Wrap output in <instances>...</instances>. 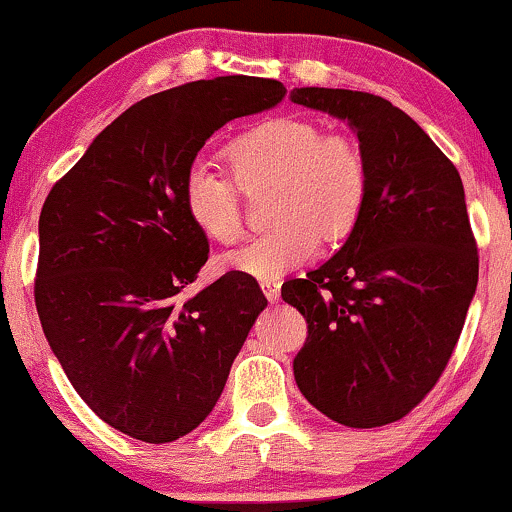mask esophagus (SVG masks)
Here are the masks:
<instances>
[{"instance_id": "34e87169", "label": "esophagus", "mask_w": 512, "mask_h": 512, "mask_svg": "<svg viewBox=\"0 0 512 512\" xmlns=\"http://www.w3.org/2000/svg\"><path fill=\"white\" fill-rule=\"evenodd\" d=\"M262 288H264V295H267L269 303H279V298H281V283L279 281H264Z\"/></svg>"}]
</instances>
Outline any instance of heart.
<instances>
[{
  "label": "heart",
  "instance_id": "1",
  "mask_svg": "<svg viewBox=\"0 0 512 512\" xmlns=\"http://www.w3.org/2000/svg\"><path fill=\"white\" fill-rule=\"evenodd\" d=\"M231 178L193 164L181 186L188 219L202 236L221 245L243 233L240 193L269 190L274 229L224 257L231 272L274 281L317 255L319 245L341 243L360 224L369 178L362 152L341 133L317 123L276 116L238 133L224 147ZM234 183L231 184L230 181Z\"/></svg>",
  "mask_w": 512,
  "mask_h": 512
}]
</instances>
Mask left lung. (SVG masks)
Segmentation results:
<instances>
[{"label": "left lung", "instance_id": "obj_1", "mask_svg": "<svg viewBox=\"0 0 512 512\" xmlns=\"http://www.w3.org/2000/svg\"><path fill=\"white\" fill-rule=\"evenodd\" d=\"M291 100L350 123L369 193L346 245L281 295L307 319L298 389L355 429L403 420L451 360L479 255L458 169L403 109L369 92L295 88Z\"/></svg>", "mask_w": 512, "mask_h": 512}]
</instances>
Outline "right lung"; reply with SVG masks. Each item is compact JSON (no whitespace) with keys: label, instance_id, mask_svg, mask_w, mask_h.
Instances as JSON below:
<instances>
[{"label":"right lung","instance_id":"add662e5","mask_svg":"<svg viewBox=\"0 0 512 512\" xmlns=\"http://www.w3.org/2000/svg\"><path fill=\"white\" fill-rule=\"evenodd\" d=\"M283 97L279 80L248 76L145 97L92 140L42 205V331L78 396L133 439L193 432L267 307L260 283L238 272L183 298L209 243L183 209L181 186L209 135Z\"/></svg>","mask_w":512,"mask_h":512}]
</instances>
